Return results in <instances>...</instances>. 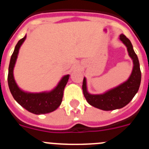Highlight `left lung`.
I'll use <instances>...</instances> for the list:
<instances>
[{"instance_id": "obj_1", "label": "left lung", "mask_w": 149, "mask_h": 149, "mask_svg": "<svg viewBox=\"0 0 149 149\" xmlns=\"http://www.w3.org/2000/svg\"><path fill=\"white\" fill-rule=\"evenodd\" d=\"M119 39L127 49L128 54L133 63L132 73L126 81L102 94L93 95L88 92L86 79L84 78L82 89L86 101L89 105L103 111L119 109L127 105L139 89L141 81V72L138 56L135 54L130 41L123 34Z\"/></svg>"}]
</instances>
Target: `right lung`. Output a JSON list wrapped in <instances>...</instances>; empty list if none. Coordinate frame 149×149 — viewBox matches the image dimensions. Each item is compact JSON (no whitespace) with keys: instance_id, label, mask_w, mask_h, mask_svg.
<instances>
[{"instance_id":"obj_1","label":"right lung","mask_w":149,"mask_h":149,"mask_svg":"<svg viewBox=\"0 0 149 149\" xmlns=\"http://www.w3.org/2000/svg\"><path fill=\"white\" fill-rule=\"evenodd\" d=\"M25 39L26 36L18 41L10 60L8 74V84L10 92L14 100L30 113L38 115L51 113L55 111L61 104L63 91L67 84L70 75L68 74L63 76L56 87L49 92L33 93L22 90L14 79V68L20 47Z\"/></svg>"}]
</instances>
